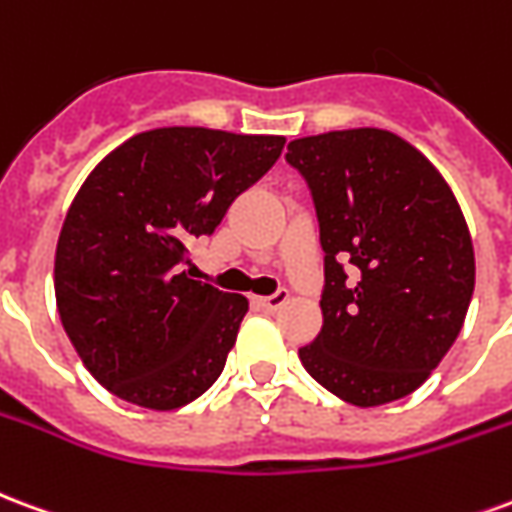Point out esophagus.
<instances>
[{
    "mask_svg": "<svg viewBox=\"0 0 512 512\" xmlns=\"http://www.w3.org/2000/svg\"><path fill=\"white\" fill-rule=\"evenodd\" d=\"M290 299L288 290H277V293H271V296H257V304L263 307V310H279L285 301Z\"/></svg>",
    "mask_w": 512,
    "mask_h": 512,
    "instance_id": "1",
    "label": "esophagus"
}]
</instances>
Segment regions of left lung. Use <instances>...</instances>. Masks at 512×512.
<instances>
[{"instance_id":"1","label":"left lung","mask_w":512,"mask_h":512,"mask_svg":"<svg viewBox=\"0 0 512 512\" xmlns=\"http://www.w3.org/2000/svg\"><path fill=\"white\" fill-rule=\"evenodd\" d=\"M288 161L310 183L326 252L323 326L299 348L301 365L354 406L411 395L452 348L472 301L461 205L439 169L384 128L301 136Z\"/></svg>"}]
</instances>
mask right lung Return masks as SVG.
Wrapping results in <instances>:
<instances>
[{
    "instance_id": "right-lung-1",
    "label": "right lung",
    "mask_w": 512,
    "mask_h": 512,
    "mask_svg": "<svg viewBox=\"0 0 512 512\" xmlns=\"http://www.w3.org/2000/svg\"><path fill=\"white\" fill-rule=\"evenodd\" d=\"M285 136L169 126L131 136L76 191L54 255L57 310L84 367L150 411L222 376L249 301L191 279L189 244L274 167Z\"/></svg>"
}]
</instances>
